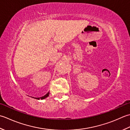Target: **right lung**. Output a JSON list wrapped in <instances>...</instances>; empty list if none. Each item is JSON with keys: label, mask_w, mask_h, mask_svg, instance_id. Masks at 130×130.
Returning a JSON list of instances; mask_svg holds the SVG:
<instances>
[{"label": "right lung", "mask_w": 130, "mask_h": 130, "mask_svg": "<svg viewBox=\"0 0 130 130\" xmlns=\"http://www.w3.org/2000/svg\"><path fill=\"white\" fill-rule=\"evenodd\" d=\"M49 92H47V93L46 95H45L44 96H43L40 97V98H35L36 99H38V100H40V99H41V100H43V99H45L46 98H47V96H49Z\"/></svg>", "instance_id": "right-lung-1"}]
</instances>
